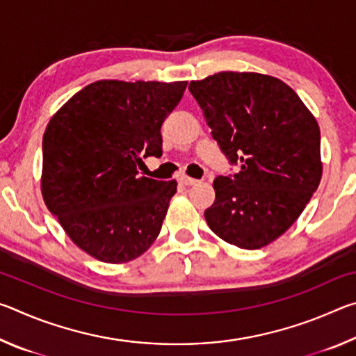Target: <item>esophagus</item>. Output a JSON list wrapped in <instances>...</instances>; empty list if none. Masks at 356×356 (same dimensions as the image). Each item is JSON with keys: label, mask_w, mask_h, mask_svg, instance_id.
Segmentation results:
<instances>
[{"label": "esophagus", "mask_w": 356, "mask_h": 356, "mask_svg": "<svg viewBox=\"0 0 356 356\" xmlns=\"http://www.w3.org/2000/svg\"><path fill=\"white\" fill-rule=\"evenodd\" d=\"M179 182L182 185H196L197 182H200V180L186 176V174H182V176H179Z\"/></svg>", "instance_id": "1"}]
</instances>
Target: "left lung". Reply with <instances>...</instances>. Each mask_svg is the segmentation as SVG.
Here are the masks:
<instances>
[{
	"mask_svg": "<svg viewBox=\"0 0 356 356\" xmlns=\"http://www.w3.org/2000/svg\"><path fill=\"white\" fill-rule=\"evenodd\" d=\"M188 89L222 154L240 168L215 179L209 227L243 250L272 243L321 184L316 118L284 81L256 72H220Z\"/></svg>",
	"mask_w": 356,
	"mask_h": 356,
	"instance_id": "1",
	"label": "left lung"
}]
</instances>
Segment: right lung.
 <instances>
[{
	"label": "right lung",
	"instance_id": "add662e5",
	"mask_svg": "<svg viewBox=\"0 0 356 356\" xmlns=\"http://www.w3.org/2000/svg\"><path fill=\"white\" fill-rule=\"evenodd\" d=\"M186 81L100 80L69 99L42 141L40 188L78 248L108 264L140 257L159 237L176 180L138 174L161 155V124Z\"/></svg>",
	"mask_w": 356,
	"mask_h": 356
}]
</instances>
